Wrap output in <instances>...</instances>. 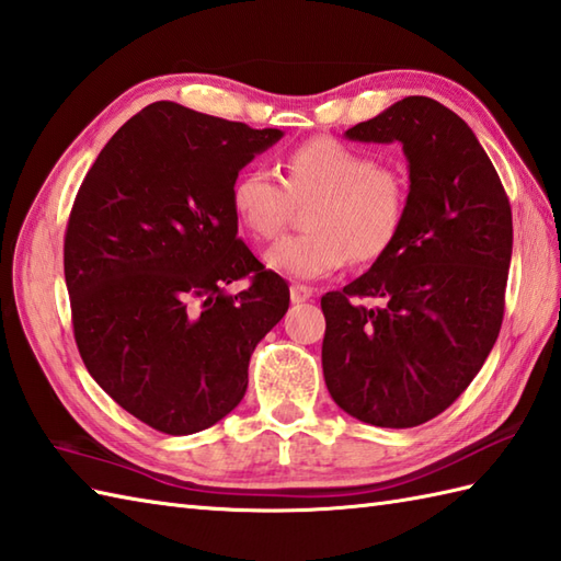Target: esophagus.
Listing matches in <instances>:
<instances>
[{
	"mask_svg": "<svg viewBox=\"0 0 561 561\" xmlns=\"http://www.w3.org/2000/svg\"><path fill=\"white\" fill-rule=\"evenodd\" d=\"M289 294H291V301H294V304H304V301L311 299V296H313V289H311V287H306V284H291Z\"/></svg>",
	"mask_w": 561,
	"mask_h": 561,
	"instance_id": "obj_1",
	"label": "esophagus"
}]
</instances>
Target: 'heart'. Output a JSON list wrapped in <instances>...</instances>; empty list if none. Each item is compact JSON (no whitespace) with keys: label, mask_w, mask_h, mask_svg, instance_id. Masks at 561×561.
<instances>
[{"label":"heart","mask_w":561,"mask_h":561,"mask_svg":"<svg viewBox=\"0 0 561 561\" xmlns=\"http://www.w3.org/2000/svg\"><path fill=\"white\" fill-rule=\"evenodd\" d=\"M306 233L279 238L267 267L296 279H320L354 262L383 257L408 214V183L398 169L332 137L294 147L284 159V181L262 169L236 178L231 207L255 238L277 236L296 205H308Z\"/></svg>","instance_id":"b5f03b06"}]
</instances>
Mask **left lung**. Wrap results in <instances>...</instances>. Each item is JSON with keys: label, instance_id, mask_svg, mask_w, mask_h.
Instances as JSON below:
<instances>
[{"label": "left lung", "instance_id": "8db88e82", "mask_svg": "<svg viewBox=\"0 0 561 561\" xmlns=\"http://www.w3.org/2000/svg\"><path fill=\"white\" fill-rule=\"evenodd\" d=\"M347 137L400 141L410 195L388 253L320 299L325 386L366 424L420 426L460 398L502 330L511 205L468 123L434 99H402Z\"/></svg>", "mask_w": 561, "mask_h": 561}]
</instances>
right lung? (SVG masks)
Listing matches in <instances>:
<instances>
[{
  "label": "right lung",
  "mask_w": 561,
  "mask_h": 561,
  "mask_svg": "<svg viewBox=\"0 0 561 561\" xmlns=\"http://www.w3.org/2000/svg\"><path fill=\"white\" fill-rule=\"evenodd\" d=\"M282 129L159 101L117 129L77 193L65 233L71 325L93 380L171 436L224 420L289 287L238 238V171ZM248 278L231 297L226 283Z\"/></svg>",
  "instance_id": "1"
}]
</instances>
